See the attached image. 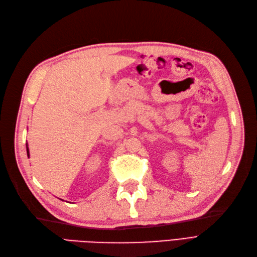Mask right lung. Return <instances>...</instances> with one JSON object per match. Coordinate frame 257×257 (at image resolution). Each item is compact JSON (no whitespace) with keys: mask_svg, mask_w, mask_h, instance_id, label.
I'll return each mask as SVG.
<instances>
[{"mask_svg":"<svg viewBox=\"0 0 257 257\" xmlns=\"http://www.w3.org/2000/svg\"><path fill=\"white\" fill-rule=\"evenodd\" d=\"M27 152H28V157H29V149H28V147H27Z\"/></svg>","mask_w":257,"mask_h":257,"instance_id":"1","label":"right lung"}]
</instances>
